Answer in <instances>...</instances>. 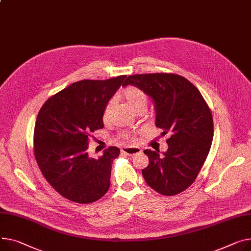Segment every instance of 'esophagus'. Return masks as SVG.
<instances>
[{"label":"esophagus","instance_id":"obj_1","mask_svg":"<svg viewBox=\"0 0 251 251\" xmlns=\"http://www.w3.org/2000/svg\"><path fill=\"white\" fill-rule=\"evenodd\" d=\"M142 151V150L139 148V147H123L121 149V152L126 154V155H134V154H137V153H140Z\"/></svg>","mask_w":251,"mask_h":251}]
</instances>
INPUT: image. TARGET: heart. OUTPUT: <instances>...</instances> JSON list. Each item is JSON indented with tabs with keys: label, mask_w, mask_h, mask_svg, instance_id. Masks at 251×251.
<instances>
[{
	"label": "heart",
	"mask_w": 251,
	"mask_h": 251,
	"mask_svg": "<svg viewBox=\"0 0 251 251\" xmlns=\"http://www.w3.org/2000/svg\"><path fill=\"white\" fill-rule=\"evenodd\" d=\"M123 96L125 98V100L127 101L128 105L133 109L135 110L140 106H146L147 103V98L146 95L138 88L136 87H128L124 90L123 92ZM114 101L113 100H110V101L106 104L104 111H103V120L105 122H107L110 118V113L113 107ZM122 137L124 139H129L130 136L128 134H123Z\"/></svg>",
	"instance_id": "obj_1"
}]
</instances>
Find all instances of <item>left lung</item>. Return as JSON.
<instances>
[{
	"label": "left lung",
	"instance_id": "obj_1",
	"mask_svg": "<svg viewBox=\"0 0 251 251\" xmlns=\"http://www.w3.org/2000/svg\"><path fill=\"white\" fill-rule=\"evenodd\" d=\"M134 86L152 100L155 126L168 150L146 149L149 164L142 170L147 185L164 196H174L195 181L208 156L213 140L212 113L201 93L187 78L173 74L134 75L122 87Z\"/></svg>",
	"mask_w": 251,
	"mask_h": 251
}]
</instances>
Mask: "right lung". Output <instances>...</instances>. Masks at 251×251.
<instances>
[{
	"label": "right lung",
	"instance_id": "1",
	"mask_svg": "<svg viewBox=\"0 0 251 251\" xmlns=\"http://www.w3.org/2000/svg\"><path fill=\"white\" fill-rule=\"evenodd\" d=\"M126 75L106 80L85 79L49 98L34 129V154L39 169L62 197L79 204L101 199L110 188L112 163L118 147L89 156V136L104 127L103 111Z\"/></svg>",
	"mask_w": 251,
	"mask_h": 251
}]
</instances>
